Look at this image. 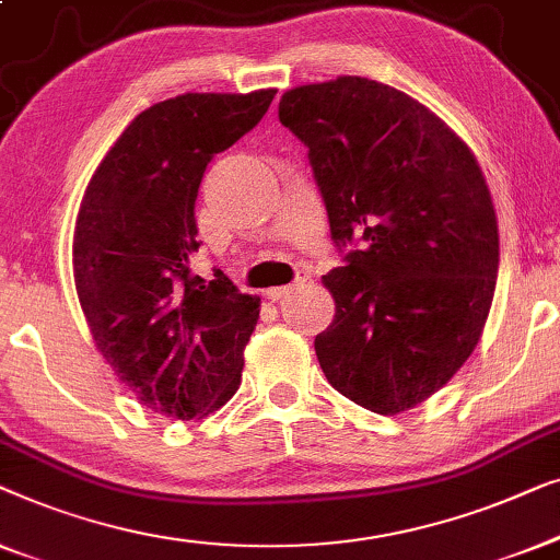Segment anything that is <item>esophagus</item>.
Returning <instances> with one entry per match:
<instances>
[{"label":"esophagus","instance_id":"obj_1","mask_svg":"<svg viewBox=\"0 0 560 560\" xmlns=\"http://www.w3.org/2000/svg\"><path fill=\"white\" fill-rule=\"evenodd\" d=\"M306 281H310V273H299V279L294 283H289V287H273V289L266 291V296H269L271 302H281V299L287 296V294H291V291L302 289Z\"/></svg>","mask_w":560,"mask_h":560}]
</instances>
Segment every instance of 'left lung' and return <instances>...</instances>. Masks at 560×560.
Instances as JSON below:
<instances>
[{
  "label": "left lung",
  "instance_id": "8db88e82",
  "mask_svg": "<svg viewBox=\"0 0 560 560\" xmlns=\"http://www.w3.org/2000/svg\"><path fill=\"white\" fill-rule=\"evenodd\" d=\"M279 119L310 147L335 243L362 250L322 277L329 385L373 413L411 411L475 352L500 269L490 187L459 133L408 93L360 75L296 85Z\"/></svg>",
  "mask_w": 560,
  "mask_h": 560
}]
</instances>
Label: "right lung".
Instances as JSON below:
<instances>
[{"label":"right lung","instance_id":"obj_1","mask_svg":"<svg viewBox=\"0 0 560 560\" xmlns=\"http://www.w3.org/2000/svg\"><path fill=\"white\" fill-rule=\"evenodd\" d=\"M277 89L183 93L126 126L85 187L73 279L93 345L149 411L192 421L241 385L261 296L192 277L205 170L269 112Z\"/></svg>","mask_w":560,"mask_h":560}]
</instances>
